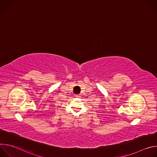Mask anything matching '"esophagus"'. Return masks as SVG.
<instances>
[{
	"label": "esophagus",
	"instance_id": "esophagus-1",
	"mask_svg": "<svg viewBox=\"0 0 157 157\" xmlns=\"http://www.w3.org/2000/svg\"><path fill=\"white\" fill-rule=\"evenodd\" d=\"M75 97H76V98H80V95H79V94H76V95L75 96Z\"/></svg>",
	"mask_w": 157,
	"mask_h": 157
}]
</instances>
